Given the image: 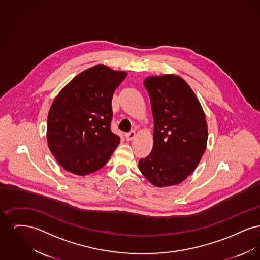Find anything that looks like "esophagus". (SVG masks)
<instances>
[{"instance_id":"34e87169","label":"esophagus","mask_w":260,"mask_h":260,"mask_svg":"<svg viewBox=\"0 0 260 260\" xmlns=\"http://www.w3.org/2000/svg\"><path fill=\"white\" fill-rule=\"evenodd\" d=\"M135 137H136V132H135V131H131L129 133L125 134V139H126L127 141L133 140Z\"/></svg>"}]
</instances>
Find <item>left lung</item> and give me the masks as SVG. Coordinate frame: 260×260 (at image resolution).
<instances>
[{
  "mask_svg": "<svg viewBox=\"0 0 260 260\" xmlns=\"http://www.w3.org/2000/svg\"><path fill=\"white\" fill-rule=\"evenodd\" d=\"M144 86L154 118V144L138 168L153 185H176L194 172L208 142L206 115L185 81L168 74L151 76Z\"/></svg>",
  "mask_w": 260,
  "mask_h": 260,
  "instance_id": "left-lung-1",
  "label": "left lung"
}]
</instances>
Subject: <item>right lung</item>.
<instances>
[{"label": "right lung", "instance_id": "obj_1", "mask_svg": "<svg viewBox=\"0 0 260 260\" xmlns=\"http://www.w3.org/2000/svg\"><path fill=\"white\" fill-rule=\"evenodd\" d=\"M105 65L76 76L53 100L48 115L47 139L62 168L77 175L101 169L120 143L111 132L112 96L126 77Z\"/></svg>", "mask_w": 260, "mask_h": 260}]
</instances>
